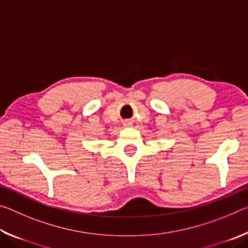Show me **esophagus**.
I'll list each match as a JSON object with an SVG mask.
<instances>
[{
	"mask_svg": "<svg viewBox=\"0 0 248 248\" xmlns=\"http://www.w3.org/2000/svg\"><path fill=\"white\" fill-rule=\"evenodd\" d=\"M132 124L131 123H129V121H127V123H124V125L125 127H130V125H131Z\"/></svg>",
	"mask_w": 248,
	"mask_h": 248,
	"instance_id": "1",
	"label": "esophagus"
}]
</instances>
